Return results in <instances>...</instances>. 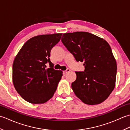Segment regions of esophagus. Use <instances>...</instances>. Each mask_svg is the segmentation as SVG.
<instances>
[{"label": "esophagus", "mask_w": 130, "mask_h": 130, "mask_svg": "<svg viewBox=\"0 0 130 130\" xmlns=\"http://www.w3.org/2000/svg\"><path fill=\"white\" fill-rule=\"evenodd\" d=\"M70 71V69H67L66 70H65V71H63V75H65L66 74L69 72Z\"/></svg>", "instance_id": "1"}]
</instances>
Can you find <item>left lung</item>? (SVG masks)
<instances>
[{
  "mask_svg": "<svg viewBox=\"0 0 130 130\" xmlns=\"http://www.w3.org/2000/svg\"><path fill=\"white\" fill-rule=\"evenodd\" d=\"M61 41L84 71H75L71 88L77 97L89 105L101 103L114 89L117 63L106 41L87 32L63 34Z\"/></svg>",
  "mask_w": 130,
  "mask_h": 130,
  "instance_id": "left-lung-1",
  "label": "left lung"
}]
</instances>
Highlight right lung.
<instances>
[{
	"label": "right lung",
	"instance_id": "obj_1",
	"mask_svg": "<svg viewBox=\"0 0 130 130\" xmlns=\"http://www.w3.org/2000/svg\"><path fill=\"white\" fill-rule=\"evenodd\" d=\"M62 34L43 35L30 38L24 44L13 63V83L22 98L33 104L44 103L53 96L62 76L51 61V49ZM49 63L47 68L46 63Z\"/></svg>",
	"mask_w": 130,
	"mask_h": 130
}]
</instances>
